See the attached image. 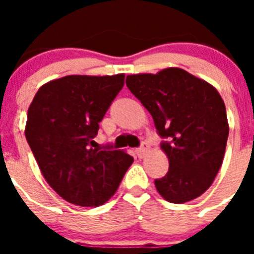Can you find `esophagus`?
Here are the masks:
<instances>
[{
    "label": "esophagus",
    "mask_w": 254,
    "mask_h": 254,
    "mask_svg": "<svg viewBox=\"0 0 254 254\" xmlns=\"http://www.w3.org/2000/svg\"><path fill=\"white\" fill-rule=\"evenodd\" d=\"M135 151H137V155H138L139 158H143L145 154L149 151V143H147L146 141H143V142L141 143V146H139Z\"/></svg>",
    "instance_id": "34e87169"
}]
</instances>
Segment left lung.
Instances as JSON below:
<instances>
[{
	"label": "left lung",
	"instance_id": "left-lung-1",
	"mask_svg": "<svg viewBox=\"0 0 254 254\" xmlns=\"http://www.w3.org/2000/svg\"><path fill=\"white\" fill-rule=\"evenodd\" d=\"M127 85L149 111L163 138L169 171L154 181L157 191L175 204L200 196L220 170L228 139L219 92L182 68L129 75Z\"/></svg>",
	"mask_w": 254,
	"mask_h": 254
}]
</instances>
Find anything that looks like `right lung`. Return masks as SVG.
Wrapping results in <instances>:
<instances>
[{
	"mask_svg": "<svg viewBox=\"0 0 254 254\" xmlns=\"http://www.w3.org/2000/svg\"><path fill=\"white\" fill-rule=\"evenodd\" d=\"M125 75H71L39 88L27 111L26 139L43 177L64 200L104 204L119 189L133 157L99 150V123L123 89Z\"/></svg>",
	"mask_w": 254,
	"mask_h": 254,
	"instance_id": "1",
	"label": "right lung"
}]
</instances>
